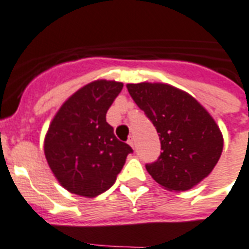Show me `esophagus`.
Here are the masks:
<instances>
[{"instance_id":"esophagus-1","label":"esophagus","mask_w":249,"mask_h":249,"mask_svg":"<svg viewBox=\"0 0 249 249\" xmlns=\"http://www.w3.org/2000/svg\"><path fill=\"white\" fill-rule=\"evenodd\" d=\"M128 144L130 145L131 148H134V147H135V142H134V138H133V137H130V138H129Z\"/></svg>"}]
</instances>
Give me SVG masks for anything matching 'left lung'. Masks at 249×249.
Listing matches in <instances>:
<instances>
[{
	"instance_id": "1",
	"label": "left lung",
	"mask_w": 249,
	"mask_h": 249,
	"mask_svg": "<svg viewBox=\"0 0 249 249\" xmlns=\"http://www.w3.org/2000/svg\"><path fill=\"white\" fill-rule=\"evenodd\" d=\"M159 133L162 152L147 163L149 175L171 192L189 191L210 175L224 147L223 133L189 93L165 83L126 84Z\"/></svg>"
}]
</instances>
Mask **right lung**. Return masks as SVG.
<instances>
[{
  "mask_svg": "<svg viewBox=\"0 0 249 249\" xmlns=\"http://www.w3.org/2000/svg\"><path fill=\"white\" fill-rule=\"evenodd\" d=\"M123 83L98 79L76 90L58 108L44 137V156L61 187L93 198L114 185L130 145L120 142L106 114Z\"/></svg>",
  "mask_w": 249,
  "mask_h": 249,
  "instance_id": "right-lung-1",
  "label": "right lung"
}]
</instances>
